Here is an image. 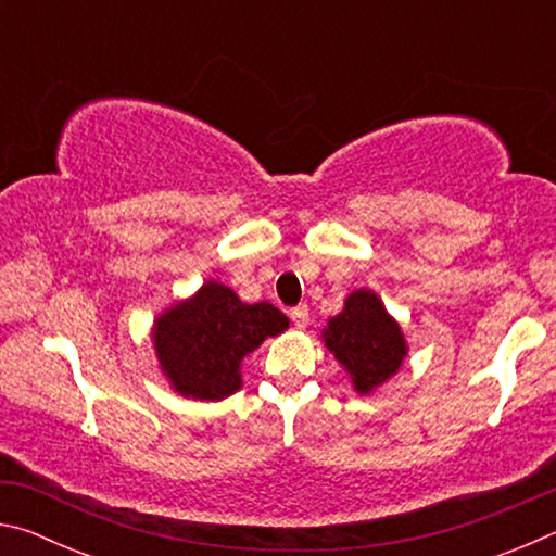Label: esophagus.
<instances>
[{
	"instance_id": "34e87169",
	"label": "esophagus",
	"mask_w": 556,
	"mask_h": 556,
	"mask_svg": "<svg viewBox=\"0 0 556 556\" xmlns=\"http://www.w3.org/2000/svg\"><path fill=\"white\" fill-rule=\"evenodd\" d=\"M291 321H294L296 328H306L308 326V308L306 306H296L291 308Z\"/></svg>"
}]
</instances>
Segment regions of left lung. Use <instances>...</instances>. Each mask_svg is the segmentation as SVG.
Here are the masks:
<instances>
[{"label": "left lung", "instance_id": "8db88e82", "mask_svg": "<svg viewBox=\"0 0 556 556\" xmlns=\"http://www.w3.org/2000/svg\"><path fill=\"white\" fill-rule=\"evenodd\" d=\"M324 343L351 375L353 388L361 394H370L388 382L407 355L400 324L370 289L353 291L345 299L343 312L328 318Z\"/></svg>", "mask_w": 556, "mask_h": 556}]
</instances>
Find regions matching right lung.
<instances>
[{
  "mask_svg": "<svg viewBox=\"0 0 556 556\" xmlns=\"http://www.w3.org/2000/svg\"><path fill=\"white\" fill-rule=\"evenodd\" d=\"M289 318L267 301L244 304L230 287L205 281L154 321V351L172 388L201 402L230 397L242 388L240 363Z\"/></svg>",
  "mask_w": 556,
  "mask_h": 556,
  "instance_id": "add662e5",
  "label": "right lung"
}]
</instances>
